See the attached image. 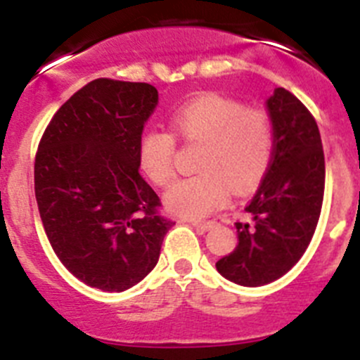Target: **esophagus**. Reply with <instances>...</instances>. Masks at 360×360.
Returning <instances> with one entry per match:
<instances>
[{
	"mask_svg": "<svg viewBox=\"0 0 360 360\" xmlns=\"http://www.w3.org/2000/svg\"><path fill=\"white\" fill-rule=\"evenodd\" d=\"M214 221H193V227L196 229V232H200V234H203V232L211 231L212 227H214Z\"/></svg>",
	"mask_w": 360,
	"mask_h": 360,
	"instance_id": "obj_1",
	"label": "esophagus"
}]
</instances>
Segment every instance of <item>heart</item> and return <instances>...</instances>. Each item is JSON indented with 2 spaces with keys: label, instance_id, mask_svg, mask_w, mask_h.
Listing matches in <instances>:
<instances>
[{
  "label": "heart",
  "instance_id": "1",
  "mask_svg": "<svg viewBox=\"0 0 360 360\" xmlns=\"http://www.w3.org/2000/svg\"><path fill=\"white\" fill-rule=\"evenodd\" d=\"M174 133L184 141L203 144L200 174L176 180L165 191V207L186 218H202L227 202L229 187L245 193L256 186L269 167L272 128L266 113L245 110L229 98L198 97L174 111ZM174 136L149 129L139 146L141 169L151 182L164 186L174 174Z\"/></svg>",
  "mask_w": 360,
  "mask_h": 360
}]
</instances>
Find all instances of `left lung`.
I'll return each instance as SVG.
<instances>
[{
	"mask_svg": "<svg viewBox=\"0 0 360 360\" xmlns=\"http://www.w3.org/2000/svg\"><path fill=\"white\" fill-rule=\"evenodd\" d=\"M274 144L269 169L238 221V245L216 270L241 287H263L301 259L319 221L324 153L316 119L295 95L276 88L266 101Z\"/></svg>",
	"mask_w": 360,
	"mask_h": 360,
	"instance_id": "obj_1",
	"label": "left lung"
}]
</instances>
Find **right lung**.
<instances>
[{"mask_svg":"<svg viewBox=\"0 0 360 360\" xmlns=\"http://www.w3.org/2000/svg\"><path fill=\"white\" fill-rule=\"evenodd\" d=\"M158 104L148 82L95 79L44 129L34 165L41 221L79 281L124 292L155 269L171 219L139 173L142 131Z\"/></svg>","mask_w":360,"mask_h":360,"instance_id":"right-lung-1","label":"right lung"}]
</instances>
